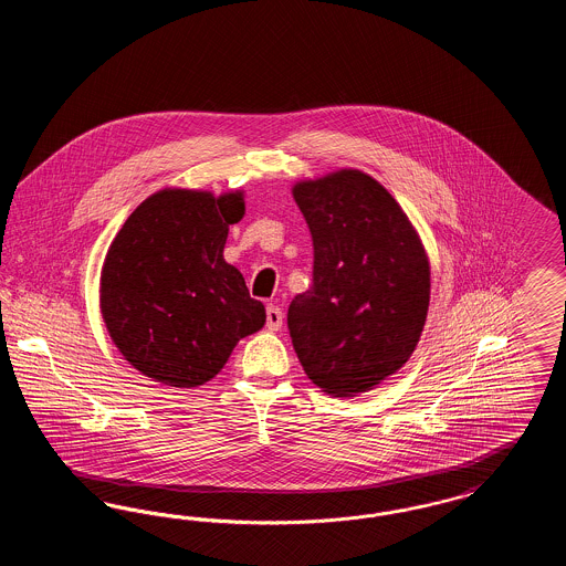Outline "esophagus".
Segmentation results:
<instances>
[{
    "label": "esophagus",
    "mask_w": 566,
    "mask_h": 566,
    "mask_svg": "<svg viewBox=\"0 0 566 566\" xmlns=\"http://www.w3.org/2000/svg\"><path fill=\"white\" fill-rule=\"evenodd\" d=\"M282 323H284L282 310H280L277 305L270 303V305H268V328H270V331H277V328L282 326Z\"/></svg>",
    "instance_id": "esophagus-1"
}]
</instances>
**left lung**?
I'll return each mask as SVG.
<instances>
[{
	"mask_svg": "<svg viewBox=\"0 0 566 566\" xmlns=\"http://www.w3.org/2000/svg\"><path fill=\"white\" fill-rule=\"evenodd\" d=\"M314 243L312 286L289 307L307 377L335 397L371 390L401 369L424 328L431 271L392 195L342 169L293 189Z\"/></svg>",
	"mask_w": 566,
	"mask_h": 566,
	"instance_id": "8db88e82",
	"label": "left lung"
}]
</instances>
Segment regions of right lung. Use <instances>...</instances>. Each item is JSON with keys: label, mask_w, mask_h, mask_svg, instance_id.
Listing matches in <instances>:
<instances>
[{"label": "right lung", "mask_w": 566, "mask_h": 566, "mask_svg": "<svg viewBox=\"0 0 566 566\" xmlns=\"http://www.w3.org/2000/svg\"><path fill=\"white\" fill-rule=\"evenodd\" d=\"M242 216V192L216 199L161 190L114 238L102 270V314L116 348L144 376L199 386L265 324V305L222 259L229 224Z\"/></svg>", "instance_id": "obj_1"}]
</instances>
